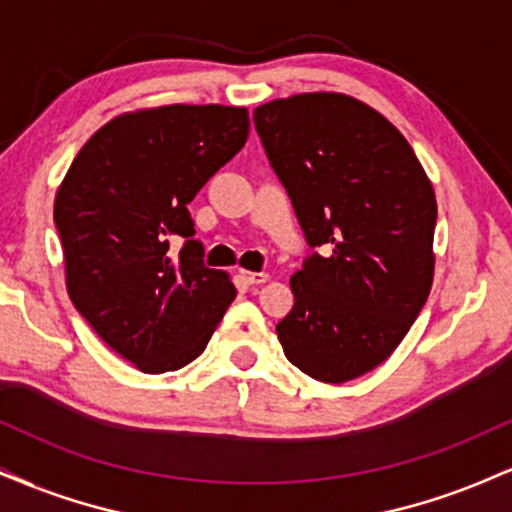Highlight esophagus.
<instances>
[{"label": "esophagus", "instance_id": "obj_1", "mask_svg": "<svg viewBox=\"0 0 512 512\" xmlns=\"http://www.w3.org/2000/svg\"><path fill=\"white\" fill-rule=\"evenodd\" d=\"M240 279H243L248 286H260L269 279V274H264V272H240Z\"/></svg>", "mask_w": 512, "mask_h": 512}]
</instances>
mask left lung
<instances>
[{"label":"left lung","mask_w":512,"mask_h":512,"mask_svg":"<svg viewBox=\"0 0 512 512\" xmlns=\"http://www.w3.org/2000/svg\"><path fill=\"white\" fill-rule=\"evenodd\" d=\"M269 166L313 252L276 325L293 366L346 383L385 361L433 284L436 195L407 139L342 93H301L252 113Z\"/></svg>","instance_id":"obj_1"}]
</instances>
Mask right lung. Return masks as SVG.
I'll return each mask as SVG.
<instances>
[{
    "label": "right lung",
    "mask_w": 512,
    "mask_h": 512,
    "mask_svg": "<svg viewBox=\"0 0 512 512\" xmlns=\"http://www.w3.org/2000/svg\"><path fill=\"white\" fill-rule=\"evenodd\" d=\"M250 117L226 105H163L98 129L64 175L55 226L74 308L144 373L202 354L236 286L204 264L187 204L243 149ZM175 235L186 243L169 255Z\"/></svg>",
    "instance_id": "obj_1"
}]
</instances>
